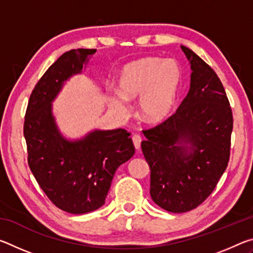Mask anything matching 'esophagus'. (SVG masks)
<instances>
[{
    "instance_id": "obj_1",
    "label": "esophagus",
    "mask_w": 253,
    "mask_h": 253,
    "mask_svg": "<svg viewBox=\"0 0 253 253\" xmlns=\"http://www.w3.org/2000/svg\"><path fill=\"white\" fill-rule=\"evenodd\" d=\"M132 142H134L135 148L138 151V149L140 148V143H142V137H140L139 135H134L132 136Z\"/></svg>"
}]
</instances>
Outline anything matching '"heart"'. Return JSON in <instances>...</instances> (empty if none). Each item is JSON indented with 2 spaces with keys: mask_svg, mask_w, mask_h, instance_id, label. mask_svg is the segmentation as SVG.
<instances>
[{
  "mask_svg": "<svg viewBox=\"0 0 253 253\" xmlns=\"http://www.w3.org/2000/svg\"><path fill=\"white\" fill-rule=\"evenodd\" d=\"M182 84V69L174 59L146 57L128 63L117 77L118 92L109 93L116 113H129L126 101H138V111L151 124L165 122L173 113Z\"/></svg>",
  "mask_w": 253,
  "mask_h": 253,
  "instance_id": "1",
  "label": "heart"
}]
</instances>
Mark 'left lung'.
I'll return each mask as SVG.
<instances>
[{"mask_svg": "<svg viewBox=\"0 0 253 253\" xmlns=\"http://www.w3.org/2000/svg\"><path fill=\"white\" fill-rule=\"evenodd\" d=\"M191 66V84L176 113L143 130L145 160L151 169V196L173 213L204 202L230 158L232 110L219 77L191 49L181 45Z\"/></svg>", "mask_w": 253, "mask_h": 253, "instance_id": "8db88e82", "label": "left lung"}]
</instances>
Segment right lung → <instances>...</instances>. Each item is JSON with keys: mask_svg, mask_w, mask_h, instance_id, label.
Segmentation results:
<instances>
[{"mask_svg": "<svg viewBox=\"0 0 253 253\" xmlns=\"http://www.w3.org/2000/svg\"><path fill=\"white\" fill-rule=\"evenodd\" d=\"M96 49H74L63 53L30 96L23 134L28 163L42 191L55 207L84 214L105 204L115 172L135 154L127 130L95 129L79 139L60 132L52 101L72 76L79 75Z\"/></svg>", "mask_w": 253, "mask_h": 253, "instance_id": "add662e5", "label": "right lung"}]
</instances>
